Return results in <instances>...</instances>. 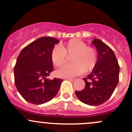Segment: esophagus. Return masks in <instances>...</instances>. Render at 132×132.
<instances>
[{"label":"esophagus","instance_id":"obj_1","mask_svg":"<svg viewBox=\"0 0 132 132\" xmlns=\"http://www.w3.org/2000/svg\"><path fill=\"white\" fill-rule=\"evenodd\" d=\"M66 79H68V80H70V81H74L75 78H67Z\"/></svg>","mask_w":132,"mask_h":132}]
</instances>
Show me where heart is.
Masks as SVG:
<instances>
[{
    "label": "heart",
    "instance_id": "b5f03b06",
    "mask_svg": "<svg viewBox=\"0 0 132 132\" xmlns=\"http://www.w3.org/2000/svg\"><path fill=\"white\" fill-rule=\"evenodd\" d=\"M67 55H71V63L64 65L56 71V75L61 78H71L91 71L98 62V52L91 46L79 39H71L60 46L52 49L50 57L57 67L61 66L66 61Z\"/></svg>",
    "mask_w": 132,
    "mask_h": 132
}]
</instances>
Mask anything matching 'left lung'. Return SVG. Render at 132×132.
Instances as JSON below:
<instances>
[{"instance_id": "8db88e82", "label": "left lung", "mask_w": 132, "mask_h": 132, "mask_svg": "<svg viewBox=\"0 0 132 132\" xmlns=\"http://www.w3.org/2000/svg\"><path fill=\"white\" fill-rule=\"evenodd\" d=\"M93 43L98 52V62L91 73L84 78L86 86L75 91L77 98L83 103L97 106L107 101L114 93L119 82V65L113 50L100 39Z\"/></svg>"}]
</instances>
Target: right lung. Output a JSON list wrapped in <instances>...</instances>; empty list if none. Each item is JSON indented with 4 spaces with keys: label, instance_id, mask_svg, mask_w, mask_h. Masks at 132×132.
I'll return each mask as SVG.
<instances>
[{
    "label": "right lung",
    "instance_id": "add662e5",
    "mask_svg": "<svg viewBox=\"0 0 132 132\" xmlns=\"http://www.w3.org/2000/svg\"><path fill=\"white\" fill-rule=\"evenodd\" d=\"M58 39L42 37L21 51L14 68V83L22 97L30 103L41 105L54 98L60 89L62 79L47 77L53 71L50 54Z\"/></svg>",
    "mask_w": 132,
    "mask_h": 132
}]
</instances>
